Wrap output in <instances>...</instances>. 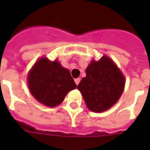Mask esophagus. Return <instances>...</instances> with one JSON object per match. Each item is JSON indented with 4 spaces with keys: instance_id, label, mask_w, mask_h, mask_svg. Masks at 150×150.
Instances as JSON below:
<instances>
[{
    "instance_id": "obj_1",
    "label": "esophagus",
    "mask_w": 150,
    "mask_h": 150,
    "mask_svg": "<svg viewBox=\"0 0 150 150\" xmlns=\"http://www.w3.org/2000/svg\"><path fill=\"white\" fill-rule=\"evenodd\" d=\"M75 84H76L78 86V85H79V82H80V79H79V78H78V79H75Z\"/></svg>"
}]
</instances>
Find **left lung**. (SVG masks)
<instances>
[{"mask_svg": "<svg viewBox=\"0 0 150 150\" xmlns=\"http://www.w3.org/2000/svg\"><path fill=\"white\" fill-rule=\"evenodd\" d=\"M78 89L91 111L103 112L117 102L125 89V77L116 64L107 56L92 61Z\"/></svg>", "mask_w": 150, "mask_h": 150, "instance_id": "1", "label": "left lung"}]
</instances>
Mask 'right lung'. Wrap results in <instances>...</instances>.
<instances>
[{"mask_svg":"<svg viewBox=\"0 0 150 150\" xmlns=\"http://www.w3.org/2000/svg\"><path fill=\"white\" fill-rule=\"evenodd\" d=\"M28 86L34 98L50 107L61 103L68 92L77 87L69 70L57 60L47 57L39 59L29 71Z\"/></svg>","mask_w":150,"mask_h":150,"instance_id":"1","label":"right lung"}]
</instances>
